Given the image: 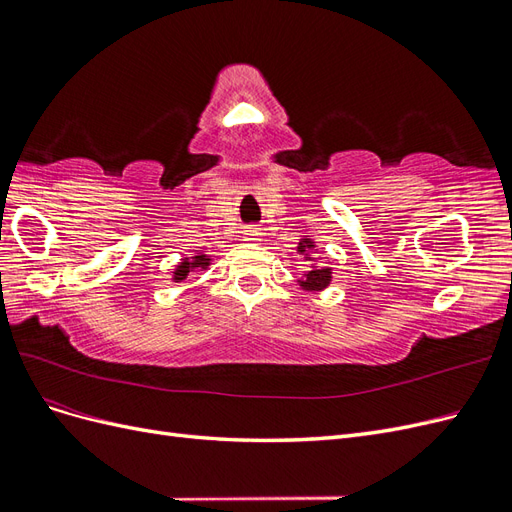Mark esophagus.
I'll use <instances>...</instances> for the list:
<instances>
[{
	"label": "esophagus",
	"instance_id": "esophagus-1",
	"mask_svg": "<svg viewBox=\"0 0 512 512\" xmlns=\"http://www.w3.org/2000/svg\"><path fill=\"white\" fill-rule=\"evenodd\" d=\"M243 239L245 241H260V230L256 226H250L243 230Z\"/></svg>",
	"mask_w": 512,
	"mask_h": 512
}]
</instances>
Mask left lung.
I'll return each mask as SVG.
<instances>
[{"instance_id": "obj_1", "label": "left lung", "mask_w": 512, "mask_h": 512, "mask_svg": "<svg viewBox=\"0 0 512 512\" xmlns=\"http://www.w3.org/2000/svg\"><path fill=\"white\" fill-rule=\"evenodd\" d=\"M314 250H316V243L312 239H301L299 241L297 252L303 256V260H312ZM331 280H333V269L331 267H318L312 262V269L305 271L301 280H297V282L307 292H320L324 288H329Z\"/></svg>"}]
</instances>
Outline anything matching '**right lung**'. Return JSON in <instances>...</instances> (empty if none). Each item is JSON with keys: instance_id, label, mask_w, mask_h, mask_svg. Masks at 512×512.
I'll use <instances>...</instances> for the list:
<instances>
[{"instance_id": "obj_1", "label": "right lung", "mask_w": 512, "mask_h": 512, "mask_svg": "<svg viewBox=\"0 0 512 512\" xmlns=\"http://www.w3.org/2000/svg\"><path fill=\"white\" fill-rule=\"evenodd\" d=\"M211 265V256H207V254H203V252H198L196 256H192V258H183L179 265H177V269H173V282H183L185 277H188L190 273H194V271H203V269H207Z\"/></svg>"}]
</instances>
